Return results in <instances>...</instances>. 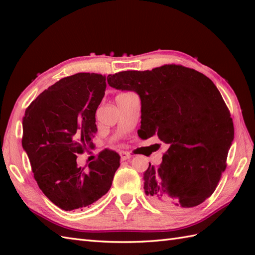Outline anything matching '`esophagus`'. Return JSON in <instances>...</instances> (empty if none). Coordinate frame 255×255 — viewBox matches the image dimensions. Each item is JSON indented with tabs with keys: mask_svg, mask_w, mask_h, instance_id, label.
<instances>
[{
	"mask_svg": "<svg viewBox=\"0 0 255 255\" xmlns=\"http://www.w3.org/2000/svg\"><path fill=\"white\" fill-rule=\"evenodd\" d=\"M131 158V154L129 152H126V151H123V152H121V159L122 160H128Z\"/></svg>",
	"mask_w": 255,
	"mask_h": 255,
	"instance_id": "esophagus-1",
	"label": "esophagus"
}]
</instances>
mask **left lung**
I'll use <instances>...</instances> for the list:
<instances>
[{"instance_id": "obj_1", "label": "left lung", "mask_w": 255, "mask_h": 255, "mask_svg": "<svg viewBox=\"0 0 255 255\" xmlns=\"http://www.w3.org/2000/svg\"><path fill=\"white\" fill-rule=\"evenodd\" d=\"M107 82L139 95L140 137L158 134L169 145L159 167L149 164L143 173L145 195L173 211L202 204L226 170L235 136L229 110L213 81L194 69L165 64L110 74Z\"/></svg>"}]
</instances>
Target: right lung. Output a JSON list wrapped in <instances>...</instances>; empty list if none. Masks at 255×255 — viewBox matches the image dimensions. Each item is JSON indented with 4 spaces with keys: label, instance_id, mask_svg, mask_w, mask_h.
<instances>
[{
    "label": "right lung",
    "instance_id": "right-lung-1",
    "mask_svg": "<svg viewBox=\"0 0 255 255\" xmlns=\"http://www.w3.org/2000/svg\"><path fill=\"white\" fill-rule=\"evenodd\" d=\"M105 89L102 74L77 73L45 90L25 111L23 149L38 186L63 210H82L100 199L121 165L112 150L102 151L86 172L77 164V153L94 148L95 113Z\"/></svg>",
    "mask_w": 255,
    "mask_h": 255
}]
</instances>
